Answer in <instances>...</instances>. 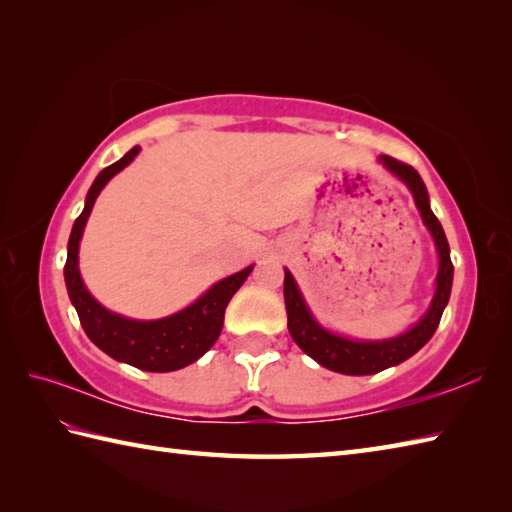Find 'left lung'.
<instances>
[{
  "label": "left lung",
  "mask_w": 512,
  "mask_h": 512,
  "mask_svg": "<svg viewBox=\"0 0 512 512\" xmlns=\"http://www.w3.org/2000/svg\"><path fill=\"white\" fill-rule=\"evenodd\" d=\"M381 162L385 164V168H390L396 177H401L407 184V188L412 190L416 208L420 210V217H423L431 236H434L438 256H440L436 295L434 300H431V309L427 311V315L405 335L388 339V342H350V339L337 337L333 333L324 331V328L313 320L298 291V285H295L293 276L289 271H285L287 326L293 342L298 344L311 359L322 363L324 368L342 372V374H374L390 366H396V363H401L405 359H410L414 352L423 348L431 339V335L436 333L442 311H445L451 295L453 263L449 256V243L440 221L429 208V197H427V188L423 184V179H420V175L410 164L394 160L390 155H381Z\"/></svg>",
  "instance_id": "left-lung-1"
}]
</instances>
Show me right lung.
<instances>
[{"mask_svg":"<svg viewBox=\"0 0 512 512\" xmlns=\"http://www.w3.org/2000/svg\"><path fill=\"white\" fill-rule=\"evenodd\" d=\"M138 153L140 146H133L122 160L102 170L92 188H89L85 210L74 221L70 243H67L65 285L78 313V320H81L83 331L100 350H105L113 359L124 361L129 366L146 372H173L186 368L188 363L197 361L214 346L223 328L225 306L232 300V295L241 289L247 276L252 274L254 265L217 282L195 304H190L188 309L175 315L164 317V320L135 322L102 309L92 295H89L81 280V274H78V243H81L85 223L89 212L94 208L98 192Z\"/></svg>","mask_w":512,"mask_h":512,"instance_id":"obj_1","label":"right lung"}]
</instances>
